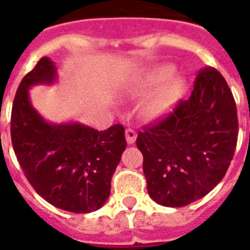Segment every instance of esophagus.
<instances>
[{
  "mask_svg": "<svg viewBox=\"0 0 250 250\" xmlns=\"http://www.w3.org/2000/svg\"><path fill=\"white\" fill-rule=\"evenodd\" d=\"M125 136H126L127 144H134L136 140V131L132 129H126V131H125Z\"/></svg>",
  "mask_w": 250,
  "mask_h": 250,
  "instance_id": "1",
  "label": "esophagus"
}]
</instances>
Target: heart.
Returning a JSON list of instances; mask_svg holds the SVG:
<instances>
[{
  "mask_svg": "<svg viewBox=\"0 0 250 250\" xmlns=\"http://www.w3.org/2000/svg\"><path fill=\"white\" fill-rule=\"evenodd\" d=\"M173 66L165 65L152 68L143 76L140 89L144 91L155 89L168 80L155 94L152 95V98L145 105V112L150 118H159V116H163L169 112L175 106L179 99L182 98L183 91H184V83L179 77H173L169 81L168 79L173 76Z\"/></svg>",
  "mask_w": 250,
  "mask_h": 250,
  "instance_id": "heart-1",
  "label": "heart"
}]
</instances>
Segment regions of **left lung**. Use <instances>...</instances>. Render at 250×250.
<instances>
[{"mask_svg": "<svg viewBox=\"0 0 250 250\" xmlns=\"http://www.w3.org/2000/svg\"><path fill=\"white\" fill-rule=\"evenodd\" d=\"M237 105L216 68H202L188 100L139 131L147 193L158 204L185 207L207 195L228 170L238 141Z\"/></svg>", "mask_w": 250, "mask_h": 250, "instance_id": "1", "label": "left lung"}]
</instances>
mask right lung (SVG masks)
I'll return each instance as SVG.
<instances>
[{"instance_id": "obj_1", "label": "right lung", "mask_w": 250, "mask_h": 250, "mask_svg": "<svg viewBox=\"0 0 250 250\" xmlns=\"http://www.w3.org/2000/svg\"><path fill=\"white\" fill-rule=\"evenodd\" d=\"M55 79L48 57L22 79L11 112L12 146L26 179L46 202L71 213H91L109 198L126 147L125 129L120 124L99 131L80 124L46 123L31 105L28 89Z\"/></svg>"}]
</instances>
